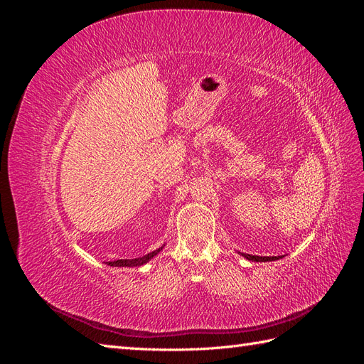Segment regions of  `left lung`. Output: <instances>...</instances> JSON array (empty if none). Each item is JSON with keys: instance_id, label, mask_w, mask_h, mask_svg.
Segmentation results:
<instances>
[{"instance_id": "left-lung-1", "label": "left lung", "mask_w": 364, "mask_h": 364, "mask_svg": "<svg viewBox=\"0 0 364 364\" xmlns=\"http://www.w3.org/2000/svg\"><path fill=\"white\" fill-rule=\"evenodd\" d=\"M249 261H255V262H266V261H277L281 259L282 257H259V255H249V253H240Z\"/></svg>"}]
</instances>
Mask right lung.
Masks as SVG:
<instances>
[{"label": "right lung", "mask_w": 364, "mask_h": 364, "mask_svg": "<svg viewBox=\"0 0 364 364\" xmlns=\"http://www.w3.org/2000/svg\"><path fill=\"white\" fill-rule=\"evenodd\" d=\"M162 247H164V246H162ZM162 247H159V249H156V250H153V252L147 253V255H144V257L134 258V259H117V261L107 262V264H109V266H112V267H139V266H142V264L149 262L153 257H156L158 253L162 250Z\"/></svg>", "instance_id": "obj_1"}]
</instances>
